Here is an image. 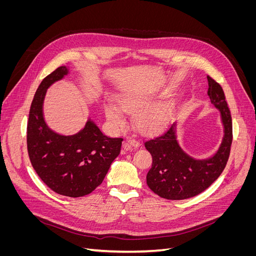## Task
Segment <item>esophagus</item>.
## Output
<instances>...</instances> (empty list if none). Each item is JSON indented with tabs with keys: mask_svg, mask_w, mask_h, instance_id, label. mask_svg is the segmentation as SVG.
I'll return each instance as SVG.
<instances>
[{
	"mask_svg": "<svg viewBox=\"0 0 256 256\" xmlns=\"http://www.w3.org/2000/svg\"><path fill=\"white\" fill-rule=\"evenodd\" d=\"M138 146H140V143H138L136 140H134V138H128V140L126 142H124V144H122L124 150H130L132 148H138Z\"/></svg>",
	"mask_w": 256,
	"mask_h": 256,
	"instance_id": "esophagus-1",
	"label": "esophagus"
}]
</instances>
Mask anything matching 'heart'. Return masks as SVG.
I'll list each match as a JSON object with an SVG mask.
<instances>
[{
  "mask_svg": "<svg viewBox=\"0 0 256 256\" xmlns=\"http://www.w3.org/2000/svg\"><path fill=\"white\" fill-rule=\"evenodd\" d=\"M154 99V95L141 92H125L116 102L114 98H108L104 102V114L112 126L122 128L126 124V112H138L136 124L144 131H154L164 127L170 118V106L166 102L156 104L148 106Z\"/></svg>",
  "mask_w": 256,
  "mask_h": 256,
  "instance_id": "1",
  "label": "heart"
}]
</instances>
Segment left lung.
Returning <instances> with one entry per match:
<instances>
[{
	"label": "left lung",
	"instance_id": "8db88e82",
	"mask_svg": "<svg viewBox=\"0 0 256 256\" xmlns=\"http://www.w3.org/2000/svg\"><path fill=\"white\" fill-rule=\"evenodd\" d=\"M207 94L212 104L220 112L223 138L212 156L203 159L191 157L177 140V122L164 134L144 142L152 157V168L146 182L152 191L166 200H184L205 191L226 166L230 156L233 130L230 112L220 84L207 76Z\"/></svg>",
	"mask_w": 256,
	"mask_h": 256
}]
</instances>
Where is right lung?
I'll list each match as a JSON object with an SVG mask.
<instances>
[{
  "label": "right lung",
  "instance_id": "right-lung-1",
  "mask_svg": "<svg viewBox=\"0 0 256 256\" xmlns=\"http://www.w3.org/2000/svg\"><path fill=\"white\" fill-rule=\"evenodd\" d=\"M69 72V67L60 66L38 86L30 109L26 142L30 164L40 180L58 194L79 198L102 182L120 152L122 138L106 136L90 118L79 132L70 136L58 134L48 126L44 116L47 90Z\"/></svg>",
  "mask_w": 256,
  "mask_h": 256
}]
</instances>
